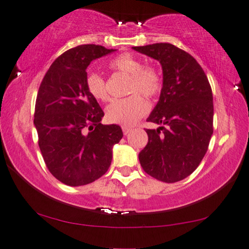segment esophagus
<instances>
[{
  "mask_svg": "<svg viewBox=\"0 0 249 249\" xmlns=\"http://www.w3.org/2000/svg\"><path fill=\"white\" fill-rule=\"evenodd\" d=\"M131 130H132V128H130V127H122V131H124V135H128Z\"/></svg>",
  "mask_w": 249,
  "mask_h": 249,
  "instance_id": "esophagus-1",
  "label": "esophagus"
}]
</instances>
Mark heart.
Instances as JSON below:
<instances>
[{
    "instance_id": "heart-1",
    "label": "heart",
    "mask_w": 249,
    "mask_h": 249,
    "mask_svg": "<svg viewBox=\"0 0 249 249\" xmlns=\"http://www.w3.org/2000/svg\"><path fill=\"white\" fill-rule=\"evenodd\" d=\"M110 68L117 72L130 76L128 94L129 97L114 100L107 107L105 119L107 122L122 127H132L138 120L147 114L148 103L144 96L154 98L162 90V76L154 66L144 64L141 57L124 53L114 57L110 62ZM87 91L95 100L105 102L108 100L107 81L101 74L90 72L86 77Z\"/></svg>"
}]
</instances>
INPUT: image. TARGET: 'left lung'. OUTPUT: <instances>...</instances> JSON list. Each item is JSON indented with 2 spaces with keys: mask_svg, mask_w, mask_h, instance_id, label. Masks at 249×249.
Segmentation results:
<instances>
[{
  "mask_svg": "<svg viewBox=\"0 0 249 249\" xmlns=\"http://www.w3.org/2000/svg\"><path fill=\"white\" fill-rule=\"evenodd\" d=\"M158 60L163 70L160 100L147 121L148 142L139 153L144 171L163 182H177L197 169L213 134V95L205 72L189 53L169 43L132 47Z\"/></svg>",
  "mask_w": 249,
  "mask_h": 249,
  "instance_id": "obj_1",
  "label": "left lung"
}]
</instances>
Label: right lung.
I'll return each mask as SVG.
<instances>
[{"instance_id":"1","label":"right lung","mask_w":249,"mask_h":249,"mask_svg":"<svg viewBox=\"0 0 249 249\" xmlns=\"http://www.w3.org/2000/svg\"><path fill=\"white\" fill-rule=\"evenodd\" d=\"M87 44L70 49L52 63L36 98L34 124L49 171L68 186H84L105 175L112 147L120 142L117 124H102L104 112L87 91L86 69L114 52Z\"/></svg>"}]
</instances>
